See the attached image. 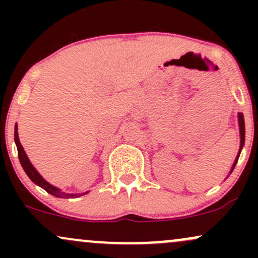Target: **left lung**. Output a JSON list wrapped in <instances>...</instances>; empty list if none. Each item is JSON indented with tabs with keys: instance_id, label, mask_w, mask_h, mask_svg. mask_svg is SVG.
<instances>
[{
	"instance_id": "left-lung-1",
	"label": "left lung",
	"mask_w": 258,
	"mask_h": 258,
	"mask_svg": "<svg viewBox=\"0 0 258 258\" xmlns=\"http://www.w3.org/2000/svg\"><path fill=\"white\" fill-rule=\"evenodd\" d=\"M239 127H240V143H241L240 147H242V146H244V141H245V122H244V116H242L241 114H239ZM240 150H241V148H240ZM240 150H239V155H240ZM239 155L236 156V160H235V162H234L233 168L235 167L236 162H238ZM233 168H232V170H233Z\"/></svg>"
}]
</instances>
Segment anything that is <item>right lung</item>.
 <instances>
[{
	"instance_id": "obj_1",
	"label": "right lung",
	"mask_w": 258,
	"mask_h": 258,
	"mask_svg": "<svg viewBox=\"0 0 258 258\" xmlns=\"http://www.w3.org/2000/svg\"><path fill=\"white\" fill-rule=\"evenodd\" d=\"M14 141H16V144H17V149H18V158H19V161L20 164H22L23 168H24L25 173L28 174L29 178H30L32 182L35 183V184L40 185L41 188H43L44 190L47 191V193L54 195V197H58V198H70V197H74V198H78L80 195H84V194H65L63 191H60V189L55 188V186H53L52 184H49L48 182H46L42 177L40 176V173L37 172L36 170H35V167L32 166L30 160L28 159V156H26V154L24 152V149H23L22 144H20L19 142V138H18V127L16 125V128H14Z\"/></svg>"
}]
</instances>
